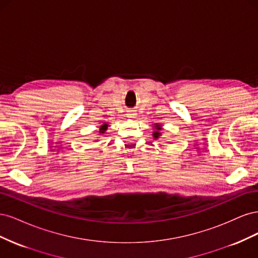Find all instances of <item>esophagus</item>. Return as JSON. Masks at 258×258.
<instances>
[{
  "instance_id": "obj_1",
  "label": "esophagus",
  "mask_w": 258,
  "mask_h": 258,
  "mask_svg": "<svg viewBox=\"0 0 258 258\" xmlns=\"http://www.w3.org/2000/svg\"><path fill=\"white\" fill-rule=\"evenodd\" d=\"M127 115H128V117H131V118H134V117H135L137 114H136V111H129Z\"/></svg>"
}]
</instances>
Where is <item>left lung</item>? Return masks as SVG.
<instances>
[{
  "label": "left lung",
  "mask_w": 258,
  "mask_h": 258,
  "mask_svg": "<svg viewBox=\"0 0 258 258\" xmlns=\"http://www.w3.org/2000/svg\"><path fill=\"white\" fill-rule=\"evenodd\" d=\"M156 129H157V130H160V129H161L159 124H157V126H156ZM153 136H154V138L157 139V138H159V136H160V132H158V131H155Z\"/></svg>",
  "instance_id": "obj_1"
}]
</instances>
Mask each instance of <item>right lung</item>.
<instances>
[{"instance_id": "add662e5", "label": "right lung", "mask_w": 258, "mask_h": 258, "mask_svg": "<svg viewBox=\"0 0 258 258\" xmlns=\"http://www.w3.org/2000/svg\"><path fill=\"white\" fill-rule=\"evenodd\" d=\"M107 129V124L105 123V124H103V126L102 127H101V129H100V132H101V134H104V131Z\"/></svg>"}]
</instances>
